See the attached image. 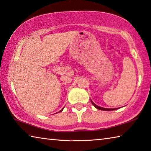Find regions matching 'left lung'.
Segmentation results:
<instances>
[{
    "instance_id": "8db88e82",
    "label": "left lung",
    "mask_w": 151,
    "mask_h": 151,
    "mask_svg": "<svg viewBox=\"0 0 151 151\" xmlns=\"http://www.w3.org/2000/svg\"><path fill=\"white\" fill-rule=\"evenodd\" d=\"M91 103H92V104H93V105L96 107V108L97 109H99V110H101V111H113V110H116V109H106V108H103V107H101V106H97L96 104H94L93 101H92L91 100Z\"/></svg>"
}]
</instances>
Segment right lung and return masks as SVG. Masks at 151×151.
<instances>
[{"label":"right lung","mask_w":151,"mask_h":151,"mask_svg":"<svg viewBox=\"0 0 151 151\" xmlns=\"http://www.w3.org/2000/svg\"><path fill=\"white\" fill-rule=\"evenodd\" d=\"M63 109H61V110H60V111L59 112H61V111H63Z\"/></svg>","instance_id":"obj_1"}]
</instances>
